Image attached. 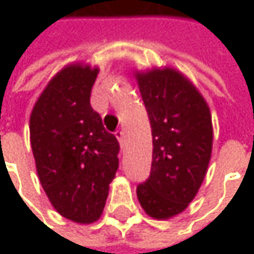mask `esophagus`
Masks as SVG:
<instances>
[{
	"instance_id": "esophagus-1",
	"label": "esophagus",
	"mask_w": 254,
	"mask_h": 254,
	"mask_svg": "<svg viewBox=\"0 0 254 254\" xmlns=\"http://www.w3.org/2000/svg\"><path fill=\"white\" fill-rule=\"evenodd\" d=\"M115 135H116V138L119 139L121 145H124V142H125V132H124L122 129H118V130L115 132Z\"/></svg>"
}]
</instances>
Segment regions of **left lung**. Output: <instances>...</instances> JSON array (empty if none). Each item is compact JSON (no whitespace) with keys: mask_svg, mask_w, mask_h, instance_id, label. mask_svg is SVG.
I'll list each match as a JSON object with an SVG mask.
<instances>
[{"mask_svg":"<svg viewBox=\"0 0 254 254\" xmlns=\"http://www.w3.org/2000/svg\"><path fill=\"white\" fill-rule=\"evenodd\" d=\"M136 79L153 138L150 177L138 184L136 195L147 215L168 219L187 209L206 177L213 141L210 110L174 69Z\"/></svg>","mask_w":254,"mask_h":254,"instance_id":"left-lung-1","label":"left lung"}]
</instances>
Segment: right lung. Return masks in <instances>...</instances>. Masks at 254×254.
Wrapping results in <instances>:
<instances>
[{
    "label": "right lung",
    "mask_w": 254,
    "mask_h": 254,
    "mask_svg": "<svg viewBox=\"0 0 254 254\" xmlns=\"http://www.w3.org/2000/svg\"><path fill=\"white\" fill-rule=\"evenodd\" d=\"M98 70L67 66L47 85L30 115V144L54 209L77 224L97 221L119 168V141L91 107Z\"/></svg>",
    "instance_id": "obj_1"
}]
</instances>
